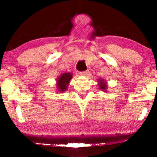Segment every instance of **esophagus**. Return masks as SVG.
Wrapping results in <instances>:
<instances>
[{
  "label": "esophagus",
  "instance_id": "34e87169",
  "mask_svg": "<svg viewBox=\"0 0 157 157\" xmlns=\"http://www.w3.org/2000/svg\"><path fill=\"white\" fill-rule=\"evenodd\" d=\"M80 75H87L88 73H89V71H83V72H80Z\"/></svg>",
  "mask_w": 157,
  "mask_h": 157
}]
</instances>
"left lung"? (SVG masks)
Wrapping results in <instances>:
<instances>
[{
  "label": "left lung",
  "instance_id": "1",
  "mask_svg": "<svg viewBox=\"0 0 157 157\" xmlns=\"http://www.w3.org/2000/svg\"><path fill=\"white\" fill-rule=\"evenodd\" d=\"M98 86L99 88L103 91H106V89H107V84H106V82H104V79L100 78L98 80Z\"/></svg>",
  "mask_w": 157,
  "mask_h": 157
}]
</instances>
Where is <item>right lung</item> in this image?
I'll return each instance as SVG.
<instances>
[{
	"mask_svg": "<svg viewBox=\"0 0 157 157\" xmlns=\"http://www.w3.org/2000/svg\"><path fill=\"white\" fill-rule=\"evenodd\" d=\"M73 78V75L71 73H64L57 78L56 86L57 90L59 93H63L67 90V86Z\"/></svg>",
	"mask_w": 157,
	"mask_h": 157,
	"instance_id": "obj_1",
	"label": "right lung"
}]
</instances>
